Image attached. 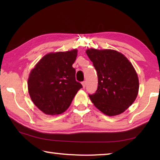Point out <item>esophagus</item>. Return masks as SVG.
Returning a JSON list of instances; mask_svg holds the SVG:
<instances>
[{
    "label": "esophagus",
    "instance_id": "obj_1",
    "mask_svg": "<svg viewBox=\"0 0 160 160\" xmlns=\"http://www.w3.org/2000/svg\"><path fill=\"white\" fill-rule=\"evenodd\" d=\"M82 85L83 88H85V87H86V85H87V82H86V81H83V82H82Z\"/></svg>",
    "mask_w": 160,
    "mask_h": 160
}]
</instances>
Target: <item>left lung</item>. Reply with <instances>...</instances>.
Instances as JSON below:
<instances>
[{"instance_id":"left-lung-1","label":"left lung","mask_w":160,"mask_h":160,"mask_svg":"<svg viewBox=\"0 0 160 160\" xmlns=\"http://www.w3.org/2000/svg\"><path fill=\"white\" fill-rule=\"evenodd\" d=\"M98 76L95 93L89 94L94 106L112 116L125 112L135 100L139 81L135 70L126 56L112 49L86 51Z\"/></svg>"}]
</instances>
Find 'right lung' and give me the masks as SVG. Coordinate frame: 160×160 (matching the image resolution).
Masks as SVG:
<instances>
[{"instance_id":"1","label":"right lung","mask_w":160,"mask_h":160,"mask_svg":"<svg viewBox=\"0 0 160 160\" xmlns=\"http://www.w3.org/2000/svg\"><path fill=\"white\" fill-rule=\"evenodd\" d=\"M78 51L50 53L31 70L28 91L34 104L48 115L60 114L70 107L82 85L75 80L72 64Z\"/></svg>"}]
</instances>
